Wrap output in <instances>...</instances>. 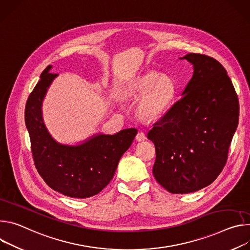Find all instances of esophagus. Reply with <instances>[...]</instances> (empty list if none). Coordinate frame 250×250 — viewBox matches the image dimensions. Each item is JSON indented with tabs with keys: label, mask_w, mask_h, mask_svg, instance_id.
I'll use <instances>...</instances> for the list:
<instances>
[{
	"label": "esophagus",
	"mask_w": 250,
	"mask_h": 250,
	"mask_svg": "<svg viewBox=\"0 0 250 250\" xmlns=\"http://www.w3.org/2000/svg\"><path fill=\"white\" fill-rule=\"evenodd\" d=\"M147 139V137H146V134L144 133V132H142V131H140V132H138V134H137V136H136V140L137 141H144V140H146Z\"/></svg>",
	"instance_id": "esophagus-1"
}]
</instances>
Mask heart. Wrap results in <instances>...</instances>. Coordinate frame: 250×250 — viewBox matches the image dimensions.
<instances>
[{
    "instance_id": "heart-1",
    "label": "heart",
    "mask_w": 250,
    "mask_h": 250,
    "mask_svg": "<svg viewBox=\"0 0 250 250\" xmlns=\"http://www.w3.org/2000/svg\"><path fill=\"white\" fill-rule=\"evenodd\" d=\"M176 93V83L170 76L152 71L130 81L123 91V97L143 95L138 104V111L142 117L152 119L167 110Z\"/></svg>"
}]
</instances>
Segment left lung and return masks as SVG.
Instances as JSON below:
<instances>
[{"instance_id":"left-lung-1","label":"left lung","mask_w":250,"mask_h":250,"mask_svg":"<svg viewBox=\"0 0 250 250\" xmlns=\"http://www.w3.org/2000/svg\"><path fill=\"white\" fill-rule=\"evenodd\" d=\"M193 64L183 96L148 132L156 149L153 174L172 193L210 185L224 170L239 118V102L226 68L216 60L188 53Z\"/></svg>"}]
</instances>
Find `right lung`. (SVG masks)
<instances>
[{
  "mask_svg": "<svg viewBox=\"0 0 250 250\" xmlns=\"http://www.w3.org/2000/svg\"><path fill=\"white\" fill-rule=\"evenodd\" d=\"M50 68L48 65L41 74L24 109L35 166L52 189L70 198H90L112 180L119 160L131 146L137 129H124L114 135L100 134L78 146L55 142L42 117L43 97L58 75L48 72Z\"/></svg>",
  "mask_w": 250,
  "mask_h": 250,
  "instance_id": "obj_1",
  "label": "right lung"
}]
</instances>
